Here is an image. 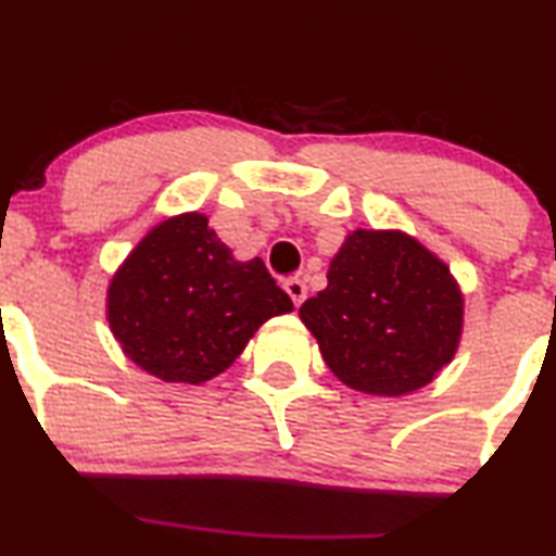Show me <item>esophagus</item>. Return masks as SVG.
Masks as SVG:
<instances>
[{
	"instance_id": "1",
	"label": "esophagus",
	"mask_w": 556,
	"mask_h": 556,
	"mask_svg": "<svg viewBox=\"0 0 556 556\" xmlns=\"http://www.w3.org/2000/svg\"><path fill=\"white\" fill-rule=\"evenodd\" d=\"M285 292L292 298V303L303 305V300L307 298V285L303 277H287L285 279Z\"/></svg>"
}]
</instances>
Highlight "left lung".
Listing matches in <instances>:
<instances>
[{
  "label": "left lung",
  "mask_w": 556,
  "mask_h": 556,
  "mask_svg": "<svg viewBox=\"0 0 556 556\" xmlns=\"http://www.w3.org/2000/svg\"><path fill=\"white\" fill-rule=\"evenodd\" d=\"M326 277L329 287L300 305V318L342 383L404 396L451 363L464 298L422 243L396 230H354Z\"/></svg>",
  "instance_id": "left-lung-1"
}]
</instances>
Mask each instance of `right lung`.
Returning <instances> with one entry per match:
<instances>
[{
	"label": "right lung",
	"mask_w": 556,
	"mask_h": 556,
	"mask_svg": "<svg viewBox=\"0 0 556 556\" xmlns=\"http://www.w3.org/2000/svg\"><path fill=\"white\" fill-rule=\"evenodd\" d=\"M292 311L264 261H236L199 212L152 227L109 287L126 357L168 383L227 370L261 324Z\"/></svg>",
	"instance_id": "right-lung-1"
}]
</instances>
